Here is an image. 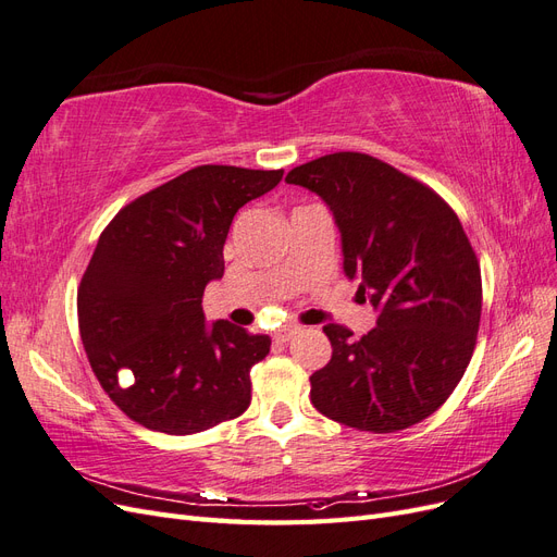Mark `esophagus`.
Listing matches in <instances>:
<instances>
[{"mask_svg": "<svg viewBox=\"0 0 557 557\" xmlns=\"http://www.w3.org/2000/svg\"><path fill=\"white\" fill-rule=\"evenodd\" d=\"M297 332H299L297 325H283L274 332V339L276 342H288V339H293V334H297Z\"/></svg>", "mask_w": 557, "mask_h": 557, "instance_id": "1", "label": "esophagus"}]
</instances>
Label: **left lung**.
Returning a JSON list of instances; mask_svg holds the SVG:
<instances>
[{
  "label": "left lung",
  "instance_id": "obj_1",
  "mask_svg": "<svg viewBox=\"0 0 557 557\" xmlns=\"http://www.w3.org/2000/svg\"><path fill=\"white\" fill-rule=\"evenodd\" d=\"M285 181L315 193L342 234L344 274L376 309L362 339L325 325L332 360L313 407L348 428L397 432L434 413L476 346L481 269L458 215L428 185L364 153H332Z\"/></svg>",
  "mask_w": 557,
  "mask_h": 557
}]
</instances>
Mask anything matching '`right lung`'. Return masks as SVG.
Listing matches in <instances>:
<instances>
[{"instance_id":"1","label":"right lung","mask_w":557,"mask_h":557,"mask_svg":"<svg viewBox=\"0 0 557 557\" xmlns=\"http://www.w3.org/2000/svg\"><path fill=\"white\" fill-rule=\"evenodd\" d=\"M281 178L201 164L134 199L102 232L81 278L78 330L97 381L134 423L195 434L248 409L250 367L272 339L227 320L207 325L201 295L223 278L234 213Z\"/></svg>"}]
</instances>
